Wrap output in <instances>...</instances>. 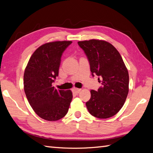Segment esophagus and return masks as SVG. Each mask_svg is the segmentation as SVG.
I'll list each match as a JSON object with an SVG mask.
<instances>
[{
  "label": "esophagus",
  "instance_id": "1",
  "mask_svg": "<svg viewBox=\"0 0 153 153\" xmlns=\"http://www.w3.org/2000/svg\"><path fill=\"white\" fill-rule=\"evenodd\" d=\"M73 92H74V93H76V94H79L80 92H81V89H80V88H73Z\"/></svg>",
  "mask_w": 153,
  "mask_h": 153
}]
</instances>
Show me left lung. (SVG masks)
<instances>
[{"instance_id": "left-lung-1", "label": "left lung", "mask_w": 153, "mask_h": 153, "mask_svg": "<svg viewBox=\"0 0 153 153\" xmlns=\"http://www.w3.org/2000/svg\"><path fill=\"white\" fill-rule=\"evenodd\" d=\"M77 43L87 56L92 75L100 77L102 85L97 91H91V99L86 103L89 113L100 119L114 116L123 106L128 92V73L122 57L105 41L91 39Z\"/></svg>"}]
</instances>
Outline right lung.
I'll return each mask as SVG.
<instances>
[{
  "label": "right lung",
  "instance_id": "add662e5",
  "mask_svg": "<svg viewBox=\"0 0 153 153\" xmlns=\"http://www.w3.org/2000/svg\"><path fill=\"white\" fill-rule=\"evenodd\" d=\"M72 42L55 41L39 46L25 70L24 90L27 99L34 112L47 121L63 117L72 100L70 90H57L52 85L58 76L62 54Z\"/></svg>",
  "mask_w": 153,
  "mask_h": 153
}]
</instances>
